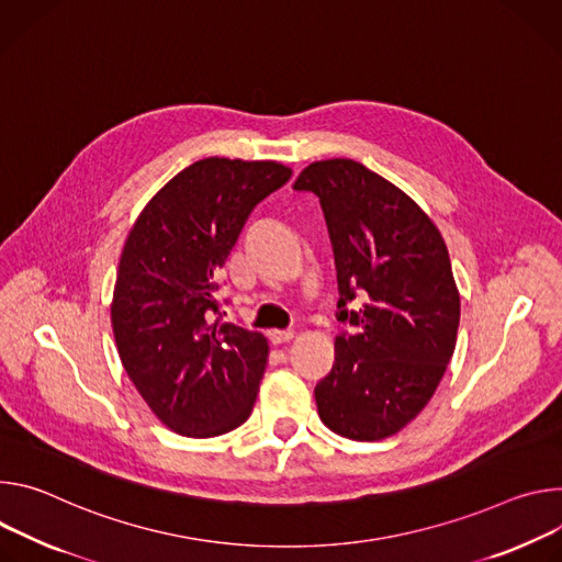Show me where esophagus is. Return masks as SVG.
I'll list each match as a JSON object with an SVG mask.
<instances>
[{"instance_id":"1","label":"esophagus","mask_w":562,"mask_h":562,"mask_svg":"<svg viewBox=\"0 0 562 562\" xmlns=\"http://www.w3.org/2000/svg\"><path fill=\"white\" fill-rule=\"evenodd\" d=\"M294 339V333L292 330H270V341L274 346H281V344H288Z\"/></svg>"}]
</instances>
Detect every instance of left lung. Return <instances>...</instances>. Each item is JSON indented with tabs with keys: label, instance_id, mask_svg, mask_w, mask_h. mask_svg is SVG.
Returning <instances> with one entry per match:
<instances>
[{
	"label": "left lung",
	"instance_id": "left-lung-1",
	"mask_svg": "<svg viewBox=\"0 0 562 562\" xmlns=\"http://www.w3.org/2000/svg\"><path fill=\"white\" fill-rule=\"evenodd\" d=\"M292 187L322 201L337 319L352 326L315 386L319 417L348 440H386L430 402L456 350L460 292L447 243L400 187L350 158L310 162ZM355 293L362 305L348 311Z\"/></svg>",
	"mask_w": 562,
	"mask_h": 562
}]
</instances>
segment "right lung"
I'll list each match as a JSON object with an SVG mask.
<instances>
[{
  "instance_id": "right-lung-1",
  "label": "right lung",
  "mask_w": 562,
  "mask_h": 562,
  "mask_svg": "<svg viewBox=\"0 0 562 562\" xmlns=\"http://www.w3.org/2000/svg\"><path fill=\"white\" fill-rule=\"evenodd\" d=\"M290 173L277 160L203 158L160 187L124 240L117 355L151 413L184 438H214L252 413L268 339L214 319L216 274L249 212Z\"/></svg>"
}]
</instances>
